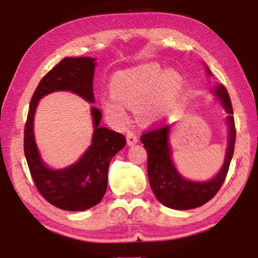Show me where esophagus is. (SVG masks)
<instances>
[{
  "label": "esophagus",
  "mask_w": 258,
  "mask_h": 258,
  "mask_svg": "<svg viewBox=\"0 0 258 258\" xmlns=\"http://www.w3.org/2000/svg\"><path fill=\"white\" fill-rule=\"evenodd\" d=\"M126 140H127V145L132 147L134 145H137L138 141H139V138H138V135L135 134V133L128 132L127 135H126Z\"/></svg>",
  "instance_id": "1"
}]
</instances>
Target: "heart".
Listing matches in <instances>:
<instances>
[{"label":"heart","instance_id":"b5f03b06","mask_svg":"<svg viewBox=\"0 0 258 258\" xmlns=\"http://www.w3.org/2000/svg\"><path fill=\"white\" fill-rule=\"evenodd\" d=\"M110 86L112 93L102 97V107L118 126L127 123L130 107L134 106L142 123H163L176 111L185 91L181 74L152 62L116 73Z\"/></svg>","mask_w":258,"mask_h":258}]
</instances>
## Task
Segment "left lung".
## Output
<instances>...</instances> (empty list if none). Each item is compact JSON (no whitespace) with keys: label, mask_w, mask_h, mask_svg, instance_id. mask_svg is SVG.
Here are the masks:
<instances>
[{"label":"left lung","mask_w":258,"mask_h":258,"mask_svg":"<svg viewBox=\"0 0 258 258\" xmlns=\"http://www.w3.org/2000/svg\"><path fill=\"white\" fill-rule=\"evenodd\" d=\"M205 69L207 76L211 77L212 73L206 64ZM212 93L226 112L225 121L228 127V145L224 161L215 176L207 181H192L178 172L174 164L172 148L169 145V134L173 125L150 131L140 139L148 154V178L151 190L157 200L168 208L186 211L203 206L216 195L228 174L235 142L232 104L228 91L223 85L216 84L212 89Z\"/></svg>","instance_id":"left-lung-1"}]
</instances>
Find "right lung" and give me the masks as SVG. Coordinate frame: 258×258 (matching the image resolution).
Listing matches in <instances>:
<instances>
[{
  "mask_svg": "<svg viewBox=\"0 0 258 258\" xmlns=\"http://www.w3.org/2000/svg\"><path fill=\"white\" fill-rule=\"evenodd\" d=\"M97 59L91 56L63 58L42 78L30 101L25 127L26 160L37 190L51 205L63 211H85L98 205L107 191L108 168L112 157L123 149V135L100 126L102 113L91 106L93 120L92 145L75 163L63 168H52L43 160L34 135V118L42 98L58 91H67L94 103L93 75Z\"/></svg>",
  "mask_w": 258,
  "mask_h": 258,
  "instance_id": "add662e5",
  "label": "right lung"
}]
</instances>
